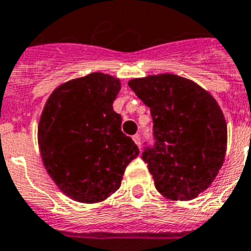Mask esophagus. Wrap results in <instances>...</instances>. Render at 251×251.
<instances>
[{
    "instance_id": "esophagus-1",
    "label": "esophagus",
    "mask_w": 251,
    "mask_h": 251,
    "mask_svg": "<svg viewBox=\"0 0 251 251\" xmlns=\"http://www.w3.org/2000/svg\"><path fill=\"white\" fill-rule=\"evenodd\" d=\"M133 141L135 142V145H137V146H141V137H139V134H135V135H133Z\"/></svg>"
}]
</instances>
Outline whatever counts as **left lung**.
<instances>
[{
  "label": "left lung",
  "mask_w": 251,
  "mask_h": 251,
  "mask_svg": "<svg viewBox=\"0 0 251 251\" xmlns=\"http://www.w3.org/2000/svg\"><path fill=\"white\" fill-rule=\"evenodd\" d=\"M129 87L150 108L152 145L142 159L156 189L171 200H192L215 180L226 151V122L219 104L194 81L163 74Z\"/></svg>",
  "instance_id": "8db88e82"
}]
</instances>
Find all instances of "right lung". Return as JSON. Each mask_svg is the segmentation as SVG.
I'll use <instances>...</instances> for the list:
<instances>
[{"label":"right lung","instance_id":"right-lung-1","mask_svg":"<svg viewBox=\"0 0 251 251\" xmlns=\"http://www.w3.org/2000/svg\"><path fill=\"white\" fill-rule=\"evenodd\" d=\"M120 80L100 72L71 80L50 96L38 126L45 167L76 201L97 202L116 192L139 154L113 110Z\"/></svg>","mask_w":251,"mask_h":251}]
</instances>
